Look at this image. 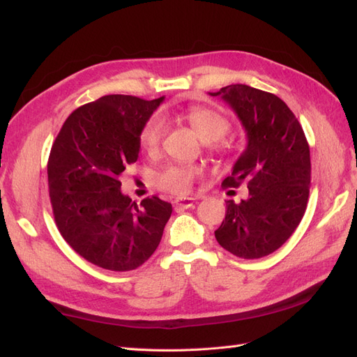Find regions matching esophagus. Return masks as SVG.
Here are the masks:
<instances>
[{
	"label": "esophagus",
	"mask_w": 357,
	"mask_h": 357,
	"mask_svg": "<svg viewBox=\"0 0 357 357\" xmlns=\"http://www.w3.org/2000/svg\"><path fill=\"white\" fill-rule=\"evenodd\" d=\"M193 202H195V199H193V198H177L174 201L177 208H190Z\"/></svg>",
	"instance_id": "1"
}]
</instances>
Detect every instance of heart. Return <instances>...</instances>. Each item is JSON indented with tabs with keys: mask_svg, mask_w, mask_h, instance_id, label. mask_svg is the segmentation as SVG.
Returning <instances> with one entry per match:
<instances>
[{
	"mask_svg": "<svg viewBox=\"0 0 357 357\" xmlns=\"http://www.w3.org/2000/svg\"><path fill=\"white\" fill-rule=\"evenodd\" d=\"M183 119L190 125L204 143H214L223 138L231 129V123L222 113L207 107H190L183 112ZM165 131V122L159 114L150 116L139 131V144L147 152H155ZM198 176V169L188 165H167L155 176V183L160 190L176 195H185L190 190L192 181Z\"/></svg>",
	"mask_w": 357,
	"mask_h": 357,
	"instance_id": "1",
	"label": "heart"
}]
</instances>
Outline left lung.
I'll return each instance as SVG.
<instances>
[{
	"label": "left lung",
	"instance_id": "8db88e82",
	"mask_svg": "<svg viewBox=\"0 0 357 357\" xmlns=\"http://www.w3.org/2000/svg\"><path fill=\"white\" fill-rule=\"evenodd\" d=\"M231 105L247 132V147L225 188L245 183L248 198L226 201L215 240L243 259L271 255L295 232L310 195V146L295 114L277 95L247 84L210 93Z\"/></svg>",
	"mask_w": 357,
	"mask_h": 357
}]
</instances>
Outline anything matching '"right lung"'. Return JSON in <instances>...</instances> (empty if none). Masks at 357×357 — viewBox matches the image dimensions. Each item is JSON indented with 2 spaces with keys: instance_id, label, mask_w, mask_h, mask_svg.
I'll return each instance as SVG.
<instances>
[{
  "instance_id": "right-lung-1",
  "label": "right lung",
  "mask_w": 357,
  "mask_h": 357,
  "mask_svg": "<svg viewBox=\"0 0 357 357\" xmlns=\"http://www.w3.org/2000/svg\"><path fill=\"white\" fill-rule=\"evenodd\" d=\"M162 100L101 96L67 117L50 150L49 197L58 229L75 253L110 271L143 265L172 213L158 197L137 205L119 180L137 162L139 131Z\"/></svg>"
}]
</instances>
